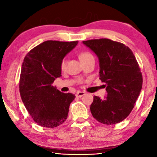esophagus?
Segmentation results:
<instances>
[{
    "label": "esophagus",
    "instance_id": "1",
    "mask_svg": "<svg viewBox=\"0 0 157 157\" xmlns=\"http://www.w3.org/2000/svg\"><path fill=\"white\" fill-rule=\"evenodd\" d=\"M83 95H85V92H83V91H78L76 93V97L81 98V97H82Z\"/></svg>",
    "mask_w": 157,
    "mask_h": 157
}]
</instances>
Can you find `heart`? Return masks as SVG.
Segmentation results:
<instances>
[{"label": "heart", "instance_id": "1", "mask_svg": "<svg viewBox=\"0 0 157 157\" xmlns=\"http://www.w3.org/2000/svg\"><path fill=\"white\" fill-rule=\"evenodd\" d=\"M92 56H92L89 52H88V51H83V52L81 53L80 55H79V59H80L81 61H84V60H86L87 59H89V58L92 57ZM66 62H67L66 59V58H64V59L61 61V69H64V68H66Z\"/></svg>", "mask_w": 157, "mask_h": 157}]
</instances>
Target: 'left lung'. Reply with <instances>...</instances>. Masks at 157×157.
<instances>
[{
    "label": "left lung",
    "instance_id": "obj_1",
    "mask_svg": "<svg viewBox=\"0 0 157 157\" xmlns=\"http://www.w3.org/2000/svg\"><path fill=\"white\" fill-rule=\"evenodd\" d=\"M99 61V79L106 83L104 99L94 96L90 109L100 123L112 125L126 119L134 109L142 88V74L132 50L108 38L83 41Z\"/></svg>",
    "mask_w": 157,
    "mask_h": 157
}]
</instances>
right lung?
I'll use <instances>...</instances> for the list:
<instances>
[{"label":"right lung","mask_w":157,"mask_h":157,"mask_svg":"<svg viewBox=\"0 0 157 157\" xmlns=\"http://www.w3.org/2000/svg\"><path fill=\"white\" fill-rule=\"evenodd\" d=\"M78 41L46 40L23 60L19 91L27 111L38 125L55 128L66 121L74 94L62 93L52 83L61 76V61Z\"/></svg>","instance_id":"add662e5"}]
</instances>
